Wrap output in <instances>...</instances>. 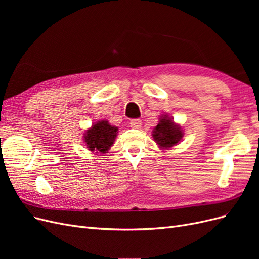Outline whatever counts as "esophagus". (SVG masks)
I'll list each match as a JSON object with an SVG mask.
<instances>
[{
	"instance_id": "obj_1",
	"label": "esophagus",
	"mask_w": 259,
	"mask_h": 259,
	"mask_svg": "<svg viewBox=\"0 0 259 259\" xmlns=\"http://www.w3.org/2000/svg\"><path fill=\"white\" fill-rule=\"evenodd\" d=\"M130 124H131V127L133 128H140V126H142V120L134 119L130 122Z\"/></svg>"
}]
</instances>
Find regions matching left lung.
Here are the masks:
<instances>
[{
  "instance_id": "obj_1",
  "label": "left lung",
  "mask_w": 259,
  "mask_h": 259,
  "mask_svg": "<svg viewBox=\"0 0 259 259\" xmlns=\"http://www.w3.org/2000/svg\"><path fill=\"white\" fill-rule=\"evenodd\" d=\"M183 130L171 117L162 115L159 124L153 128L152 136L154 142L162 149H168L176 146L183 138Z\"/></svg>"
}]
</instances>
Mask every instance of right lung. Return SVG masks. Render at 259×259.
Returning <instances> with one entry per match:
<instances>
[{"mask_svg": "<svg viewBox=\"0 0 259 259\" xmlns=\"http://www.w3.org/2000/svg\"><path fill=\"white\" fill-rule=\"evenodd\" d=\"M116 126L109 124L107 120L96 122L84 133V142L90 151L106 153L114 144L117 134Z\"/></svg>", "mask_w": 259, "mask_h": 259, "instance_id": "1", "label": "right lung"}]
</instances>
